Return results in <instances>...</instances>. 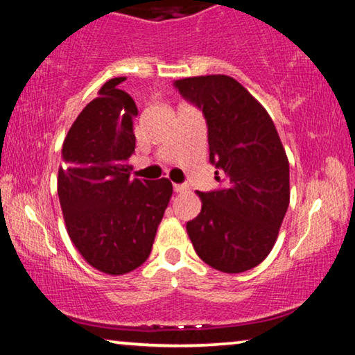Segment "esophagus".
Returning a JSON list of instances; mask_svg holds the SVG:
<instances>
[{"instance_id": "1", "label": "esophagus", "mask_w": 355, "mask_h": 355, "mask_svg": "<svg viewBox=\"0 0 355 355\" xmlns=\"http://www.w3.org/2000/svg\"><path fill=\"white\" fill-rule=\"evenodd\" d=\"M173 191H175V193H183V191H187V187H184V184L175 183V184H173Z\"/></svg>"}]
</instances>
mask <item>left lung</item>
I'll return each instance as SVG.
<instances>
[{
  "mask_svg": "<svg viewBox=\"0 0 355 355\" xmlns=\"http://www.w3.org/2000/svg\"><path fill=\"white\" fill-rule=\"evenodd\" d=\"M184 98L202 110L210 162L223 184L199 193L200 214L187 231L200 260L221 272L255 268L272 250L290 202L288 159L271 116L226 75L175 81Z\"/></svg>",
  "mask_w": 355,
  "mask_h": 355,
  "instance_id": "1",
  "label": "left lung"
}]
</instances>
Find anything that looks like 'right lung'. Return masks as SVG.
<instances>
[{"label": "right lung", "instance_id": "1", "mask_svg": "<svg viewBox=\"0 0 355 355\" xmlns=\"http://www.w3.org/2000/svg\"><path fill=\"white\" fill-rule=\"evenodd\" d=\"M125 78L100 87L70 127L57 178L68 236L92 268L121 276L141 266L168 200L171 180L130 178L137 105L118 89Z\"/></svg>", "mask_w": 355, "mask_h": 355}]
</instances>
